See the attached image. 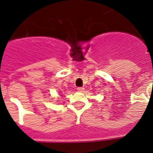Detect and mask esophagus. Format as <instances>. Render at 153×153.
I'll return each mask as SVG.
<instances>
[{
	"label": "esophagus",
	"mask_w": 153,
	"mask_h": 153,
	"mask_svg": "<svg viewBox=\"0 0 153 153\" xmlns=\"http://www.w3.org/2000/svg\"><path fill=\"white\" fill-rule=\"evenodd\" d=\"M84 90V88L83 87H78L77 88V91L79 92H83Z\"/></svg>",
	"instance_id": "1"
}]
</instances>
